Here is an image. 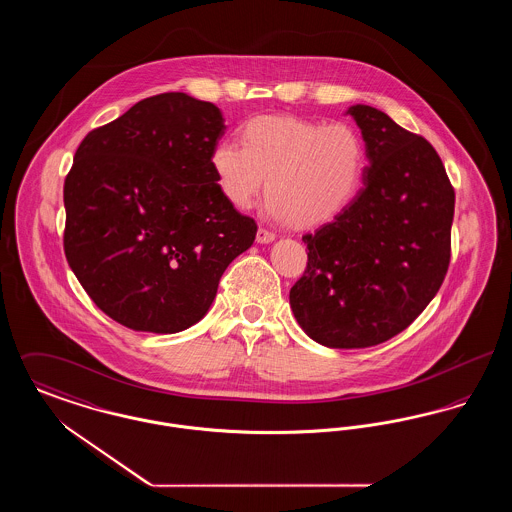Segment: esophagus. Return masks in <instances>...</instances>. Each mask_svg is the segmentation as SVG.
Masks as SVG:
<instances>
[{
	"label": "esophagus",
	"instance_id": "34e87169",
	"mask_svg": "<svg viewBox=\"0 0 512 512\" xmlns=\"http://www.w3.org/2000/svg\"><path fill=\"white\" fill-rule=\"evenodd\" d=\"M274 242V234L268 232L267 228H259L257 230V244H270Z\"/></svg>",
	"mask_w": 512,
	"mask_h": 512
}]
</instances>
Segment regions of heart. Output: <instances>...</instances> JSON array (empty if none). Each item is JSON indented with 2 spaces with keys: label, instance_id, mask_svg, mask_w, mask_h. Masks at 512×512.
Wrapping results in <instances>:
<instances>
[{
  "label": "heart",
  "instance_id": "obj_1",
  "mask_svg": "<svg viewBox=\"0 0 512 512\" xmlns=\"http://www.w3.org/2000/svg\"><path fill=\"white\" fill-rule=\"evenodd\" d=\"M220 194L245 211L267 178L272 219L313 228L340 217L363 186L366 149L345 124L263 115L245 122L242 146L219 142L211 151Z\"/></svg>",
  "mask_w": 512,
  "mask_h": 512
}]
</instances>
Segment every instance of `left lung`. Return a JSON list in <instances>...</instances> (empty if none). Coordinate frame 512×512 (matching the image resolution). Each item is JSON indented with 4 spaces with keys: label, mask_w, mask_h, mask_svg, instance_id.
Here are the masks:
<instances>
[{
    "label": "left lung",
    "mask_w": 512,
    "mask_h": 512,
    "mask_svg": "<svg viewBox=\"0 0 512 512\" xmlns=\"http://www.w3.org/2000/svg\"><path fill=\"white\" fill-rule=\"evenodd\" d=\"M365 140L363 188L303 236L309 263L290 305L311 340L370 347L403 332L436 297L451 257L455 192L436 149L384 111L351 105Z\"/></svg>",
    "instance_id": "8db88e82"
}]
</instances>
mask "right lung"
I'll return each instance as SVG.
<instances>
[{"label":"right lung","mask_w":512,"mask_h":512,"mask_svg":"<svg viewBox=\"0 0 512 512\" xmlns=\"http://www.w3.org/2000/svg\"><path fill=\"white\" fill-rule=\"evenodd\" d=\"M224 130L217 105L171 92L138 101L76 149L63 190L65 255L122 326H194L222 272L253 244L255 220L224 199L211 169Z\"/></svg>","instance_id":"1"}]
</instances>
